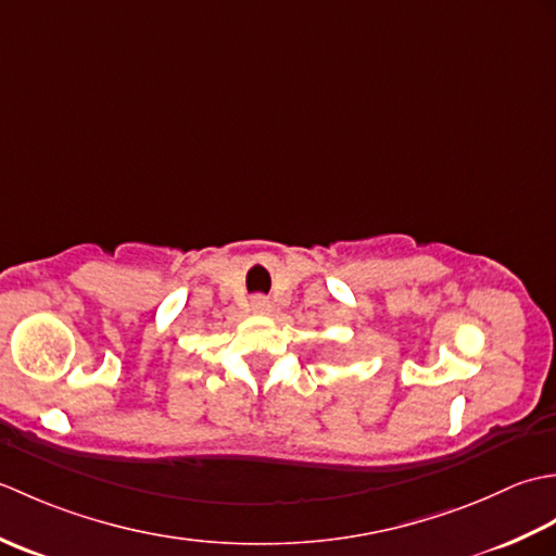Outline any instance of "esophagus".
<instances>
[{
	"instance_id": "1",
	"label": "esophagus",
	"mask_w": 556,
	"mask_h": 556,
	"mask_svg": "<svg viewBox=\"0 0 556 556\" xmlns=\"http://www.w3.org/2000/svg\"><path fill=\"white\" fill-rule=\"evenodd\" d=\"M251 311L257 313V315H267V313H269V301H267L265 296H253Z\"/></svg>"
}]
</instances>
